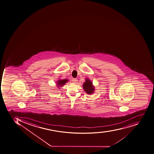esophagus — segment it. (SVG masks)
<instances>
[{"instance_id": "34e87169", "label": "esophagus", "mask_w": 154, "mask_h": 154, "mask_svg": "<svg viewBox=\"0 0 154 154\" xmlns=\"http://www.w3.org/2000/svg\"><path fill=\"white\" fill-rule=\"evenodd\" d=\"M72 81L73 83L76 84V83H77V82L78 80L77 79H75V78H73Z\"/></svg>"}]
</instances>
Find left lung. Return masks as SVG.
Wrapping results in <instances>:
<instances>
[{
  "label": "left lung",
  "instance_id": "left-lung-1",
  "mask_svg": "<svg viewBox=\"0 0 154 154\" xmlns=\"http://www.w3.org/2000/svg\"><path fill=\"white\" fill-rule=\"evenodd\" d=\"M83 88L87 94H92L95 90L94 86L93 85V83L88 78L85 79V82L83 84Z\"/></svg>",
  "mask_w": 154,
  "mask_h": 154
}]
</instances>
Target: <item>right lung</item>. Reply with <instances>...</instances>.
I'll return each mask as SVG.
<instances>
[{
  "label": "right lung",
  "mask_w": 154,
  "mask_h": 154,
  "mask_svg": "<svg viewBox=\"0 0 154 154\" xmlns=\"http://www.w3.org/2000/svg\"><path fill=\"white\" fill-rule=\"evenodd\" d=\"M68 79H63V80H60L57 81V87H61V86H63L66 82H68Z\"/></svg>",
  "instance_id": "obj_1"
}]
</instances>
